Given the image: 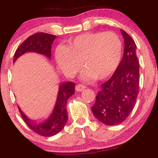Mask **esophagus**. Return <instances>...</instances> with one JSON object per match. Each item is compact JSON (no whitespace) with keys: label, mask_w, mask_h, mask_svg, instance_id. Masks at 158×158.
Returning <instances> with one entry per match:
<instances>
[{"label":"esophagus","mask_w":158,"mask_h":158,"mask_svg":"<svg viewBox=\"0 0 158 158\" xmlns=\"http://www.w3.org/2000/svg\"><path fill=\"white\" fill-rule=\"evenodd\" d=\"M85 89V86L82 85H77L76 86V90L77 91V92H82V91H83L84 89Z\"/></svg>","instance_id":"1"}]
</instances>
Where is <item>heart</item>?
Wrapping results in <instances>:
<instances>
[{
  "label": "heart",
  "mask_w": 158,
  "mask_h": 158,
  "mask_svg": "<svg viewBox=\"0 0 158 158\" xmlns=\"http://www.w3.org/2000/svg\"><path fill=\"white\" fill-rule=\"evenodd\" d=\"M123 45L114 32H89L69 40L64 47L55 51L57 66L68 76H73L81 67L80 75L84 82H92L97 78L104 79L118 67L122 57Z\"/></svg>",
  "instance_id": "b5f03b06"
}]
</instances>
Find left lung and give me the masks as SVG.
Masks as SVG:
<instances>
[{
    "label": "left lung",
    "instance_id": "8db88e82",
    "mask_svg": "<svg viewBox=\"0 0 158 158\" xmlns=\"http://www.w3.org/2000/svg\"><path fill=\"white\" fill-rule=\"evenodd\" d=\"M124 39L122 60L110 79L101 85L92 110L103 124L115 126L122 123L135 107L139 94V64L133 39L121 29Z\"/></svg>",
    "mask_w": 158,
    "mask_h": 158
}]
</instances>
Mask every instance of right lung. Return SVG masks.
Here are the masks:
<instances>
[{
  "instance_id": "obj_1",
  "label": "right lung",
  "mask_w": 158,
  "mask_h": 158,
  "mask_svg": "<svg viewBox=\"0 0 158 158\" xmlns=\"http://www.w3.org/2000/svg\"><path fill=\"white\" fill-rule=\"evenodd\" d=\"M57 36L48 33L39 32L29 36L16 49L13 57V63L16 62L23 54L28 52H35L44 55L51 60V45ZM75 84L73 82H64L60 83L55 105L52 112L44 120L30 119L23 112L18 106L23 120L32 131L42 136H53L60 132L65 127L68 119L66 111V101L74 94Z\"/></svg>"
}]
</instances>
